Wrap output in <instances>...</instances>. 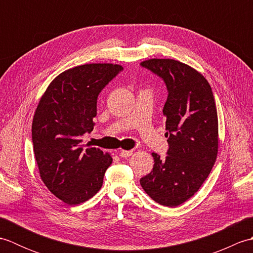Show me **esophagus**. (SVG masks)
Instances as JSON below:
<instances>
[{"instance_id":"obj_1","label":"esophagus","mask_w":253,"mask_h":253,"mask_svg":"<svg viewBox=\"0 0 253 253\" xmlns=\"http://www.w3.org/2000/svg\"><path fill=\"white\" fill-rule=\"evenodd\" d=\"M132 155L131 150H121L120 151V157L121 158H129Z\"/></svg>"}]
</instances>
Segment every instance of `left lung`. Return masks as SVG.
I'll return each instance as SVG.
<instances>
[{"mask_svg":"<svg viewBox=\"0 0 253 253\" xmlns=\"http://www.w3.org/2000/svg\"><path fill=\"white\" fill-rule=\"evenodd\" d=\"M164 80L169 91L163 115L169 144L164 160L152 153L153 169L140 179L152 200L174 208L200 189L218 151L217 111L211 85L203 75L170 58L141 62Z\"/></svg>","mask_w":253,"mask_h":253,"instance_id":"1","label":"left lung"}]
</instances>
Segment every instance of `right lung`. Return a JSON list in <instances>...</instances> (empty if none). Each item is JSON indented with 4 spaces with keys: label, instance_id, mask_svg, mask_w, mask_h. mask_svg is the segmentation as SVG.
<instances>
[{
    "label": "right lung",
    "instance_id": "obj_1",
    "mask_svg": "<svg viewBox=\"0 0 253 253\" xmlns=\"http://www.w3.org/2000/svg\"><path fill=\"white\" fill-rule=\"evenodd\" d=\"M122 65L92 63L69 68L52 80L41 96L32 121V143L42 181L69 206L83 203L98 192L110 153L82 144L92 131L96 100Z\"/></svg>",
    "mask_w": 253,
    "mask_h": 253
}]
</instances>
